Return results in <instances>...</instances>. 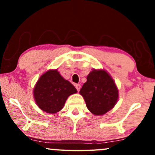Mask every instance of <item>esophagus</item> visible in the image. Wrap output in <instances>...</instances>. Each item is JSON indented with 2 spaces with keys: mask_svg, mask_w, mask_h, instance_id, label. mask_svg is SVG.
Wrapping results in <instances>:
<instances>
[{
  "mask_svg": "<svg viewBox=\"0 0 155 155\" xmlns=\"http://www.w3.org/2000/svg\"><path fill=\"white\" fill-rule=\"evenodd\" d=\"M75 87H76V90H77V91L79 92L80 90V89H81V85H80L79 84H76L75 85Z\"/></svg>",
  "mask_w": 155,
  "mask_h": 155,
  "instance_id": "esophagus-1",
  "label": "esophagus"
}]
</instances>
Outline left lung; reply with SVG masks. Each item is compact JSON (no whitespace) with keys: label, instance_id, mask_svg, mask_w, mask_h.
Returning a JSON list of instances; mask_svg holds the SVG:
<instances>
[{"label":"left lung","instance_id":"8db88e82","mask_svg":"<svg viewBox=\"0 0 155 155\" xmlns=\"http://www.w3.org/2000/svg\"><path fill=\"white\" fill-rule=\"evenodd\" d=\"M79 92L89 111L95 115H103L111 110L119 95L114 81L104 70L92 71Z\"/></svg>","mask_w":155,"mask_h":155}]
</instances>
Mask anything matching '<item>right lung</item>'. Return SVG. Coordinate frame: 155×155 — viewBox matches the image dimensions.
I'll return each mask as SVG.
<instances>
[{"label": "right lung", "instance_id": "right-lung-1", "mask_svg": "<svg viewBox=\"0 0 155 155\" xmlns=\"http://www.w3.org/2000/svg\"><path fill=\"white\" fill-rule=\"evenodd\" d=\"M77 92L70 81L64 79L58 70H49L40 77L35 84L34 98L41 110L57 113L63 108L69 95Z\"/></svg>", "mask_w": 155, "mask_h": 155}]
</instances>
